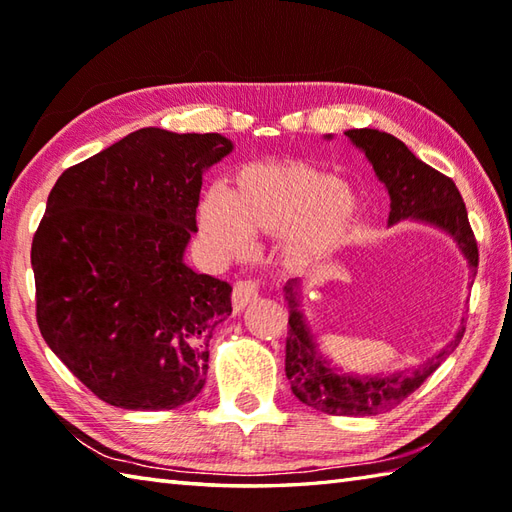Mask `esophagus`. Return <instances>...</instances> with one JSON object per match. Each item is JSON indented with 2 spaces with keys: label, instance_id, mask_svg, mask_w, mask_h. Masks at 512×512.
I'll return each mask as SVG.
<instances>
[{
  "label": "esophagus",
  "instance_id": "obj_1",
  "mask_svg": "<svg viewBox=\"0 0 512 512\" xmlns=\"http://www.w3.org/2000/svg\"><path fill=\"white\" fill-rule=\"evenodd\" d=\"M259 297V284L257 281H239L233 288V310L242 312L250 303L257 301Z\"/></svg>",
  "mask_w": 512,
  "mask_h": 512
}]
</instances>
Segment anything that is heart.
Instances as JSON below:
<instances>
[{
  "instance_id": "heart-1",
  "label": "heart",
  "mask_w": 512,
  "mask_h": 512,
  "mask_svg": "<svg viewBox=\"0 0 512 512\" xmlns=\"http://www.w3.org/2000/svg\"><path fill=\"white\" fill-rule=\"evenodd\" d=\"M361 215L356 191L308 162H257L239 169L228 193L211 189L198 209L200 231L228 255H244L250 235H281L290 268H310L339 250Z\"/></svg>"
}]
</instances>
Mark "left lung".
Segmentation results:
<instances>
[{
	"instance_id": "1",
	"label": "left lung",
	"mask_w": 512,
	"mask_h": 512,
	"mask_svg": "<svg viewBox=\"0 0 512 512\" xmlns=\"http://www.w3.org/2000/svg\"><path fill=\"white\" fill-rule=\"evenodd\" d=\"M345 136L363 151L372 162L378 180L385 184L391 200L389 224L416 220L438 226L440 231L453 237L475 277L480 253H477L469 215H466V206L455 182L429 167L427 162L418 160L396 136L378 132V129H350ZM284 290L290 306L286 339V376L290 389L303 405L330 413V416H376L380 411L398 407L436 372L464 336L462 319L453 341L427 363L391 376H345L319 352L306 317L299 310V279H290Z\"/></svg>"
}]
</instances>
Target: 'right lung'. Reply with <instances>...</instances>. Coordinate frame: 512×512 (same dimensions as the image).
I'll return each mask as SVG.
<instances>
[{"label": "right lung", "mask_w": 512, "mask_h": 512, "mask_svg": "<svg viewBox=\"0 0 512 512\" xmlns=\"http://www.w3.org/2000/svg\"><path fill=\"white\" fill-rule=\"evenodd\" d=\"M233 151L222 134L145 127L65 169L32 239L41 336L107 405L156 411L206 383L209 339L231 286L198 275L202 173Z\"/></svg>", "instance_id": "obj_1"}]
</instances>
